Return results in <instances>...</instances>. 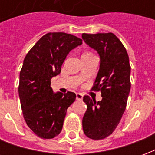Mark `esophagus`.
Returning a JSON list of instances; mask_svg holds the SVG:
<instances>
[{
  "label": "esophagus",
  "instance_id": "obj_1",
  "mask_svg": "<svg viewBox=\"0 0 155 155\" xmlns=\"http://www.w3.org/2000/svg\"><path fill=\"white\" fill-rule=\"evenodd\" d=\"M83 94H81V93H76V100L77 101H81L82 99H83Z\"/></svg>",
  "mask_w": 155,
  "mask_h": 155
}]
</instances>
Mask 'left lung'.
<instances>
[{
  "label": "left lung",
  "mask_w": 155,
  "mask_h": 155,
  "mask_svg": "<svg viewBox=\"0 0 155 155\" xmlns=\"http://www.w3.org/2000/svg\"><path fill=\"white\" fill-rule=\"evenodd\" d=\"M82 39L100 55V69L92 90L101 91L102 100L85 95L87 105L82 125L84 134L102 140L114 132L125 110L130 91V65L125 48L113 33L82 34Z\"/></svg>",
  "instance_id": "8db88e82"
}]
</instances>
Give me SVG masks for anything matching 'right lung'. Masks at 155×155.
Wrapping results in <instances>:
<instances>
[{
	"instance_id": "obj_1",
	"label": "right lung",
	"mask_w": 155,
	"mask_h": 155,
	"mask_svg": "<svg viewBox=\"0 0 155 155\" xmlns=\"http://www.w3.org/2000/svg\"><path fill=\"white\" fill-rule=\"evenodd\" d=\"M82 40L64 32L47 33L25 55L20 72L19 97L28 127L42 139L61 133L68 107L76 98L74 92L54 93L51 78L61 73L67 54Z\"/></svg>"
}]
</instances>
